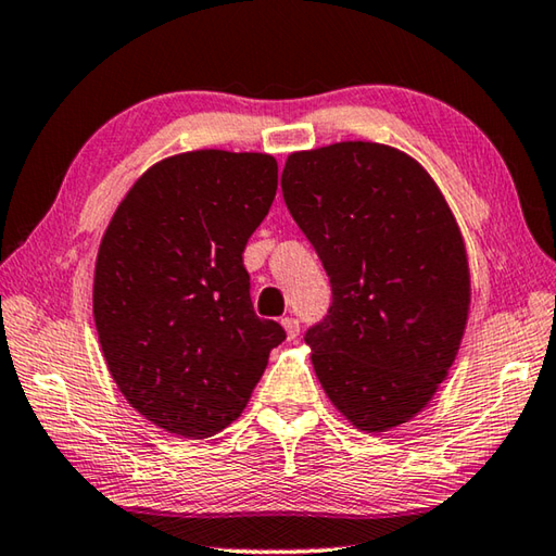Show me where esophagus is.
Instances as JSON below:
<instances>
[{
	"label": "esophagus",
	"mask_w": 556,
	"mask_h": 556,
	"mask_svg": "<svg viewBox=\"0 0 556 556\" xmlns=\"http://www.w3.org/2000/svg\"><path fill=\"white\" fill-rule=\"evenodd\" d=\"M281 328H285L289 342H293L299 337V320L296 318H285L281 320Z\"/></svg>",
	"instance_id": "1"
}]
</instances>
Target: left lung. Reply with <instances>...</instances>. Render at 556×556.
Wrapping results in <instances>:
<instances>
[{"label": "left lung", "mask_w": 556, "mask_h": 556, "mask_svg": "<svg viewBox=\"0 0 556 556\" xmlns=\"http://www.w3.org/2000/svg\"><path fill=\"white\" fill-rule=\"evenodd\" d=\"M281 192L332 285L306 332L334 409L366 433L415 419L458 356L472 301L458 219L421 163L378 141L293 151Z\"/></svg>", "instance_id": "1"}]
</instances>
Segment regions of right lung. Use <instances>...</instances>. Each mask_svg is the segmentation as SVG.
<instances>
[{
    "mask_svg": "<svg viewBox=\"0 0 556 556\" xmlns=\"http://www.w3.org/2000/svg\"><path fill=\"white\" fill-rule=\"evenodd\" d=\"M277 159L198 149L147 168L101 238L93 323L127 405L178 439H210L243 415L269 352L243 267L277 194Z\"/></svg>",
    "mask_w": 556,
    "mask_h": 556,
    "instance_id": "add662e5",
    "label": "right lung"
}]
</instances>
